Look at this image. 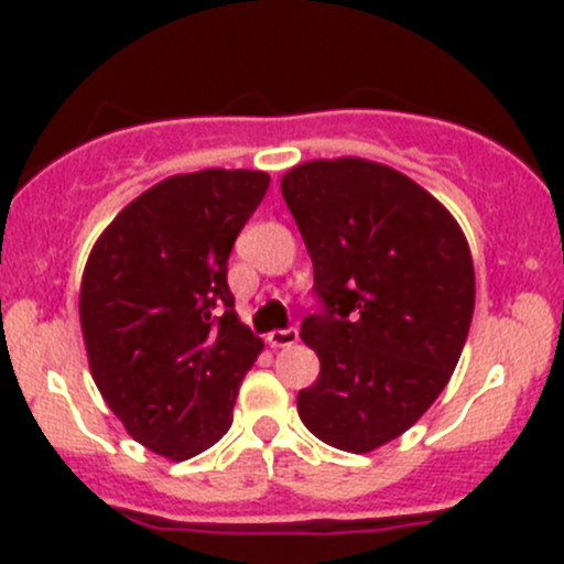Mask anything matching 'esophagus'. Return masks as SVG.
I'll return each instance as SVG.
<instances>
[{"instance_id":"obj_1","label":"esophagus","mask_w":564,"mask_h":564,"mask_svg":"<svg viewBox=\"0 0 564 564\" xmlns=\"http://www.w3.org/2000/svg\"><path fill=\"white\" fill-rule=\"evenodd\" d=\"M300 338V329L297 327H286V329H272L270 335H267V344L272 346V349H283V346H292L297 344Z\"/></svg>"}]
</instances>
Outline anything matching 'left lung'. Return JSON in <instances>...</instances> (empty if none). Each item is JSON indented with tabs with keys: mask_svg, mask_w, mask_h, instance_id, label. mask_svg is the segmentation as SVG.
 Listing matches in <instances>:
<instances>
[{
	"mask_svg": "<svg viewBox=\"0 0 564 564\" xmlns=\"http://www.w3.org/2000/svg\"><path fill=\"white\" fill-rule=\"evenodd\" d=\"M281 193L318 300L300 335L322 371L297 412L327 445L371 453L417 423L456 371L475 311L469 246L429 191L382 163H303Z\"/></svg>",
	"mask_w": 564,
	"mask_h": 564,
	"instance_id": "left-lung-1",
	"label": "left lung"
}]
</instances>
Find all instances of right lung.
<instances>
[{"label":"right lung","instance_id":"add662e5","mask_svg":"<svg viewBox=\"0 0 564 564\" xmlns=\"http://www.w3.org/2000/svg\"><path fill=\"white\" fill-rule=\"evenodd\" d=\"M270 176L204 169L158 182L95 242L82 333L100 395L128 434L185 460L231 425L261 338L235 314L226 272Z\"/></svg>","mask_w":564,"mask_h":564}]
</instances>
